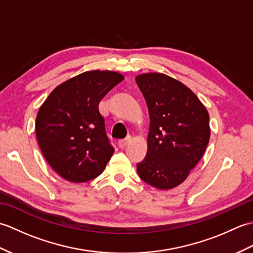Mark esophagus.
Masks as SVG:
<instances>
[{
    "label": "esophagus",
    "instance_id": "obj_1",
    "mask_svg": "<svg viewBox=\"0 0 253 253\" xmlns=\"http://www.w3.org/2000/svg\"><path fill=\"white\" fill-rule=\"evenodd\" d=\"M129 140H130V137H127V138H125V139H121V140L117 142L118 147H120V148H125L126 144H127L128 142H129Z\"/></svg>",
    "mask_w": 253,
    "mask_h": 253
}]
</instances>
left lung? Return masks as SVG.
Wrapping results in <instances>:
<instances>
[{"label": "left lung", "instance_id": "left-lung-1", "mask_svg": "<svg viewBox=\"0 0 253 253\" xmlns=\"http://www.w3.org/2000/svg\"><path fill=\"white\" fill-rule=\"evenodd\" d=\"M136 83L150 115L148 151L137 164L138 174L158 189H170L187 178L206 151L209 113L189 88L164 74L139 75Z\"/></svg>", "mask_w": 253, "mask_h": 253}]
</instances>
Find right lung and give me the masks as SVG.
<instances>
[{"label": "right lung", "instance_id": "obj_1", "mask_svg": "<svg viewBox=\"0 0 253 253\" xmlns=\"http://www.w3.org/2000/svg\"><path fill=\"white\" fill-rule=\"evenodd\" d=\"M123 79L116 72H84L56 87L41 105L36 120L38 143L63 178L89 181L105 169L114 148L99 103Z\"/></svg>", "mask_w": 253, "mask_h": 253}]
</instances>
